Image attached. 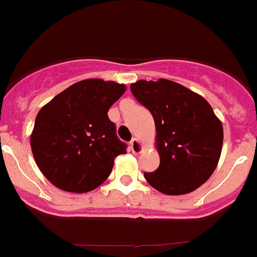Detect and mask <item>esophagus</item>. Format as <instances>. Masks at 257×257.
<instances>
[{"mask_svg": "<svg viewBox=\"0 0 257 257\" xmlns=\"http://www.w3.org/2000/svg\"><path fill=\"white\" fill-rule=\"evenodd\" d=\"M129 148H131V150H132L133 154H140V153L144 150V146H142L141 141L137 139H133L132 141H131V145H129Z\"/></svg>", "mask_w": 257, "mask_h": 257, "instance_id": "1", "label": "esophagus"}]
</instances>
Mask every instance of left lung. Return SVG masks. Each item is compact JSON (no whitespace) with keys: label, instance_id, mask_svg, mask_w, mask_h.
Segmentation results:
<instances>
[{"label":"left lung","instance_id":"left-lung-1","mask_svg":"<svg viewBox=\"0 0 257 257\" xmlns=\"http://www.w3.org/2000/svg\"><path fill=\"white\" fill-rule=\"evenodd\" d=\"M135 98L154 117L159 167L144 172L146 182L170 196L201 187L218 165L222 122L201 95L170 79H140L131 85Z\"/></svg>","mask_w":257,"mask_h":257}]
</instances>
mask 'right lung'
I'll list each match as a JSON object with an SVG mask.
<instances>
[{"mask_svg": "<svg viewBox=\"0 0 257 257\" xmlns=\"http://www.w3.org/2000/svg\"><path fill=\"white\" fill-rule=\"evenodd\" d=\"M125 90L117 82L83 79L39 111L30 144L39 170L55 187L86 193L108 178L126 146L107 112Z\"/></svg>", "mask_w": 257, "mask_h": 257, "instance_id": "obj_1", "label": "right lung"}]
</instances>
